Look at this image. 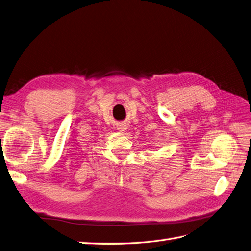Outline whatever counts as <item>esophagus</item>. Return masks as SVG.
<instances>
[{"label":"esophagus","mask_w":251,"mask_h":251,"mask_svg":"<svg viewBox=\"0 0 251 251\" xmlns=\"http://www.w3.org/2000/svg\"><path fill=\"white\" fill-rule=\"evenodd\" d=\"M127 125L126 124H120V125H118L117 126V129H118V131L119 132H126V129H127Z\"/></svg>","instance_id":"esophagus-1"}]
</instances>
